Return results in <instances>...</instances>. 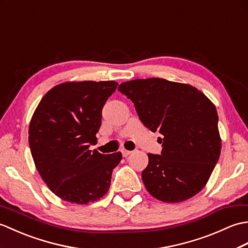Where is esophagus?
I'll use <instances>...</instances> for the list:
<instances>
[{
    "label": "esophagus",
    "instance_id": "esophagus-1",
    "mask_svg": "<svg viewBox=\"0 0 248 248\" xmlns=\"http://www.w3.org/2000/svg\"><path fill=\"white\" fill-rule=\"evenodd\" d=\"M131 152L132 151H129V150H125V149H123L121 150V154H123V156H128L129 155H131Z\"/></svg>",
    "mask_w": 248,
    "mask_h": 248
}]
</instances>
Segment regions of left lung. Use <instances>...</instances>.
<instances>
[{"label": "left lung", "instance_id": "1", "mask_svg": "<svg viewBox=\"0 0 248 248\" xmlns=\"http://www.w3.org/2000/svg\"><path fill=\"white\" fill-rule=\"evenodd\" d=\"M118 91L134 103L145 127L162 134L161 155L148 154L141 172L147 191L164 202L195 196L207 184L222 148L214 104L197 88L159 78L121 83Z\"/></svg>", "mask_w": 248, "mask_h": 248}]
</instances>
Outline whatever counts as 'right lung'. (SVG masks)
<instances>
[{"instance_id": "right-lung-1", "label": "right lung", "mask_w": 248, "mask_h": 248, "mask_svg": "<svg viewBox=\"0 0 248 248\" xmlns=\"http://www.w3.org/2000/svg\"><path fill=\"white\" fill-rule=\"evenodd\" d=\"M115 81L67 82L41 99L29 129L31 154L39 175L56 196L72 203L97 202L108 191L121 152L102 155L97 144L102 108Z\"/></svg>"}]
</instances>
